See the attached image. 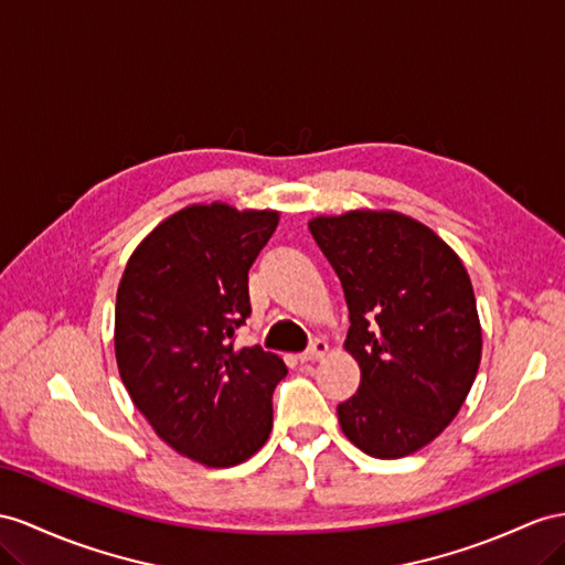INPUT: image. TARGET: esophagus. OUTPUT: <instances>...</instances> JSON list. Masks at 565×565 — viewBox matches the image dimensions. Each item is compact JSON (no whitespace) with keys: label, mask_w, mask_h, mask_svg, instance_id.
Masks as SVG:
<instances>
[{"label":"esophagus","mask_w":565,"mask_h":565,"mask_svg":"<svg viewBox=\"0 0 565 565\" xmlns=\"http://www.w3.org/2000/svg\"><path fill=\"white\" fill-rule=\"evenodd\" d=\"M327 351H329V345H327L322 339H317V341L310 345V349H308L306 353H300L298 358H300V363H315V360L324 358Z\"/></svg>","instance_id":"obj_1"}]
</instances>
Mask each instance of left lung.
I'll return each instance as SVG.
<instances>
[{
  "instance_id": "1",
  "label": "left lung",
  "mask_w": 565,
  "mask_h": 565,
  "mask_svg": "<svg viewBox=\"0 0 565 565\" xmlns=\"http://www.w3.org/2000/svg\"><path fill=\"white\" fill-rule=\"evenodd\" d=\"M308 226L343 286V349L360 367L339 425L372 458L420 451L451 425L482 360L468 269L427 224L394 210L320 214Z\"/></svg>"
}]
</instances>
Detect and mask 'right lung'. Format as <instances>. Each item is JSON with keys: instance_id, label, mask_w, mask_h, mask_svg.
<instances>
[{"instance_id": "right-lung-1", "label": "right lung", "mask_w": 565, "mask_h": 565, "mask_svg": "<svg viewBox=\"0 0 565 565\" xmlns=\"http://www.w3.org/2000/svg\"><path fill=\"white\" fill-rule=\"evenodd\" d=\"M277 224V210L188 205L138 243L121 274V382L157 437L200 466H238L269 439L271 394L288 370L234 339L250 315L248 269Z\"/></svg>"}]
</instances>
